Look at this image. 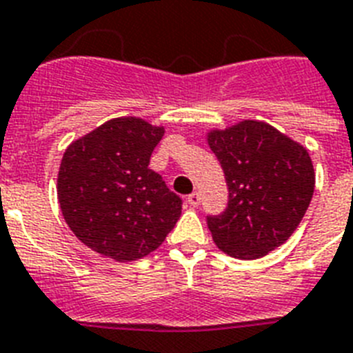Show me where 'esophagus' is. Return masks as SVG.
Here are the masks:
<instances>
[{"label":"esophagus","mask_w":353,"mask_h":353,"mask_svg":"<svg viewBox=\"0 0 353 353\" xmlns=\"http://www.w3.org/2000/svg\"><path fill=\"white\" fill-rule=\"evenodd\" d=\"M186 201H188V205L190 206H199V203H201V196H199L197 192H192Z\"/></svg>","instance_id":"esophagus-1"}]
</instances>
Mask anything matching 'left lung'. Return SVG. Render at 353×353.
Instances as JSON below:
<instances>
[{
    "mask_svg": "<svg viewBox=\"0 0 353 353\" xmlns=\"http://www.w3.org/2000/svg\"><path fill=\"white\" fill-rule=\"evenodd\" d=\"M228 186V206L208 216L219 250L237 259H259L296 232L314 196L316 172L303 145L268 123L245 119L210 130Z\"/></svg>",
    "mask_w": 353,
    "mask_h": 353,
    "instance_id": "8db88e82",
    "label": "left lung"
}]
</instances>
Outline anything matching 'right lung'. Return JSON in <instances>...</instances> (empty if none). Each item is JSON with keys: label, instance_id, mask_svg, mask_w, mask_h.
<instances>
[{"label": "right lung", "instance_id": "add662e5", "mask_svg": "<svg viewBox=\"0 0 353 353\" xmlns=\"http://www.w3.org/2000/svg\"><path fill=\"white\" fill-rule=\"evenodd\" d=\"M163 134L139 117H116L68 145L57 201L83 245L127 263L156 250L176 226L181 197L148 168Z\"/></svg>", "mask_w": 353, "mask_h": 353}]
</instances>
